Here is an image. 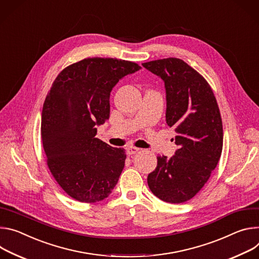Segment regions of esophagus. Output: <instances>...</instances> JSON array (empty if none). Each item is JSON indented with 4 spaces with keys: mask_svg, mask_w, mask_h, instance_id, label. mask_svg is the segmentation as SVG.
<instances>
[{
    "mask_svg": "<svg viewBox=\"0 0 259 259\" xmlns=\"http://www.w3.org/2000/svg\"><path fill=\"white\" fill-rule=\"evenodd\" d=\"M138 151H139V148H136V147H133V146H131V147H128V148L126 149V152H127L128 155L136 154Z\"/></svg>",
    "mask_w": 259,
    "mask_h": 259,
    "instance_id": "34e87169",
    "label": "esophagus"
}]
</instances>
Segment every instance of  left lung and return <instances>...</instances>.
I'll return each instance as SVG.
<instances>
[{"mask_svg":"<svg viewBox=\"0 0 259 259\" xmlns=\"http://www.w3.org/2000/svg\"><path fill=\"white\" fill-rule=\"evenodd\" d=\"M164 83L165 120L179 146L170 158L157 156L148 175L152 193L163 202L181 204L209 180L221 156L223 130L220 111L206 79L175 57L142 64Z\"/></svg>","mask_w":259,"mask_h":259,"instance_id":"8db88e82","label":"left lung"}]
</instances>
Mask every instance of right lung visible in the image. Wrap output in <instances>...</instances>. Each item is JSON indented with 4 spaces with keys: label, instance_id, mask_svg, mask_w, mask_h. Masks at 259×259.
<instances>
[{
    "label": "right lung",
    "instance_id": "add662e5",
    "mask_svg": "<svg viewBox=\"0 0 259 259\" xmlns=\"http://www.w3.org/2000/svg\"><path fill=\"white\" fill-rule=\"evenodd\" d=\"M135 63L89 57L64 69L52 83L42 110L41 137L52 176L82 203L106 198L117 184L126 158L96 138L110 117V94Z\"/></svg>",
    "mask_w": 259,
    "mask_h": 259
}]
</instances>
